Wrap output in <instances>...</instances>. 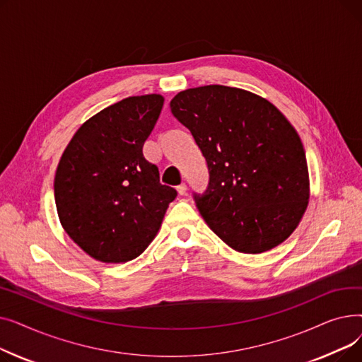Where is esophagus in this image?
Returning a JSON list of instances; mask_svg holds the SVG:
<instances>
[{
  "label": "esophagus",
  "instance_id": "obj_1",
  "mask_svg": "<svg viewBox=\"0 0 362 362\" xmlns=\"http://www.w3.org/2000/svg\"><path fill=\"white\" fill-rule=\"evenodd\" d=\"M186 191H187V186H186L185 183H182V185H179V186H177V192H179V195H185V194H186Z\"/></svg>",
  "mask_w": 362,
  "mask_h": 362
}]
</instances>
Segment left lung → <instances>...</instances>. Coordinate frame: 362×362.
Returning <instances> with one entry per match:
<instances>
[{"label": "left lung", "mask_w": 362, "mask_h": 362, "mask_svg": "<svg viewBox=\"0 0 362 362\" xmlns=\"http://www.w3.org/2000/svg\"><path fill=\"white\" fill-rule=\"evenodd\" d=\"M170 107L210 170L206 194L194 195L208 227L242 254L286 240L310 199L305 151L289 120L259 95L223 85L182 90Z\"/></svg>", "instance_id": "8db88e82"}]
</instances>
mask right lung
<instances>
[{
    "mask_svg": "<svg viewBox=\"0 0 362 362\" xmlns=\"http://www.w3.org/2000/svg\"><path fill=\"white\" fill-rule=\"evenodd\" d=\"M163 104V95L148 93L101 110L74 133L60 158L54 179L60 223L97 261L139 257L177 197L144 157Z\"/></svg>",
    "mask_w": 362,
    "mask_h": 362,
    "instance_id": "add662e5",
    "label": "right lung"
}]
</instances>
